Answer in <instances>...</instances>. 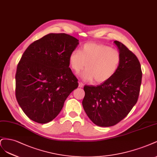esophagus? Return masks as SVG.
Instances as JSON below:
<instances>
[{
    "label": "esophagus",
    "instance_id": "1",
    "mask_svg": "<svg viewBox=\"0 0 157 157\" xmlns=\"http://www.w3.org/2000/svg\"><path fill=\"white\" fill-rule=\"evenodd\" d=\"M83 84L82 83V82H79V87H81V88H82L83 87Z\"/></svg>",
    "mask_w": 157,
    "mask_h": 157
}]
</instances>
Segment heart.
I'll list each match as a JSON object with an SVG mask.
<instances>
[{
  "label": "heart",
  "instance_id": "b5f03b06",
  "mask_svg": "<svg viewBox=\"0 0 157 157\" xmlns=\"http://www.w3.org/2000/svg\"><path fill=\"white\" fill-rule=\"evenodd\" d=\"M70 67L75 72H79L86 64L82 74L85 82L100 83L109 79L117 71L121 62V54L118 49L106 45L87 43L80 50L74 49L68 58Z\"/></svg>",
  "mask_w": 157,
  "mask_h": 157
}]
</instances>
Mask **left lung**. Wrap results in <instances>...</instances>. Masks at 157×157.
<instances>
[{"mask_svg":"<svg viewBox=\"0 0 157 157\" xmlns=\"http://www.w3.org/2000/svg\"><path fill=\"white\" fill-rule=\"evenodd\" d=\"M113 43L121 54L117 71L97 86H84L82 104L86 114L96 125L112 126L123 119L136 104L142 72L136 55L119 41Z\"/></svg>","mask_w":157,"mask_h":157,"instance_id":"left-lung-1","label":"left lung"}]
</instances>
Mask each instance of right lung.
<instances>
[{
    "label": "right lung",
    "mask_w": 157,
    "mask_h": 157,
    "mask_svg": "<svg viewBox=\"0 0 157 157\" xmlns=\"http://www.w3.org/2000/svg\"><path fill=\"white\" fill-rule=\"evenodd\" d=\"M79 44L70 35L51 33L32 43L23 53L17 67L16 97L29 119L42 124L52 121L78 88L68 58Z\"/></svg>",
    "instance_id": "obj_1"
}]
</instances>
